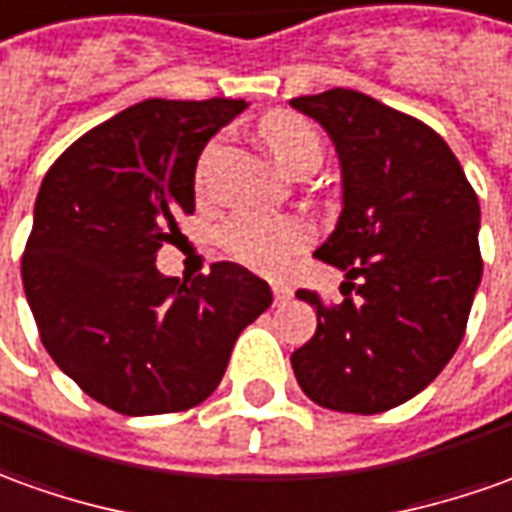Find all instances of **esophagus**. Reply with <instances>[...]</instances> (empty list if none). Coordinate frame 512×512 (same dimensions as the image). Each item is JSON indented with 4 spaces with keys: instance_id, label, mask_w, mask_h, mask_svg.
I'll return each mask as SVG.
<instances>
[{
    "instance_id": "obj_1",
    "label": "esophagus",
    "mask_w": 512,
    "mask_h": 512,
    "mask_svg": "<svg viewBox=\"0 0 512 512\" xmlns=\"http://www.w3.org/2000/svg\"><path fill=\"white\" fill-rule=\"evenodd\" d=\"M273 298H276L278 306H281V303H287L292 298V287H287V284L276 281V284H273Z\"/></svg>"
}]
</instances>
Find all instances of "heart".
Wrapping results in <instances>:
<instances>
[{
	"label": "heart",
	"mask_w": 512,
	"mask_h": 512,
	"mask_svg": "<svg viewBox=\"0 0 512 512\" xmlns=\"http://www.w3.org/2000/svg\"><path fill=\"white\" fill-rule=\"evenodd\" d=\"M259 133L278 167L292 175H303V172L312 175L323 161L320 133L301 114H292V111L267 114L259 125ZM209 153L211 147L206 150V158ZM309 242H312V228L301 217H264V214L242 211L222 228L225 250L234 259L262 273L284 270L292 256L301 253Z\"/></svg>",
	"instance_id": "1"
}]
</instances>
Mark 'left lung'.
Returning a JSON list of instances; mask_svg holds the SVG:
<instances>
[{"label": "left lung", "mask_w": 512, "mask_h": 512, "mask_svg": "<svg viewBox=\"0 0 512 512\" xmlns=\"http://www.w3.org/2000/svg\"><path fill=\"white\" fill-rule=\"evenodd\" d=\"M340 155L343 214L315 250L345 273L343 303L317 312L292 354L301 390L326 410H393L435 382L463 340L482 278L479 200L457 155L421 119L354 88L295 97Z\"/></svg>", "instance_id": "obj_1"}]
</instances>
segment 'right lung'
<instances>
[{
	"mask_svg": "<svg viewBox=\"0 0 512 512\" xmlns=\"http://www.w3.org/2000/svg\"><path fill=\"white\" fill-rule=\"evenodd\" d=\"M245 100H144L83 133L49 167L21 256L41 343L77 387L122 415L197 407L239 331L273 303L267 281L214 262L192 281L155 256L195 211V167Z\"/></svg>",
	"mask_w": 512,
	"mask_h": 512,
	"instance_id": "obj_1",
	"label": "right lung"
}]
</instances>
